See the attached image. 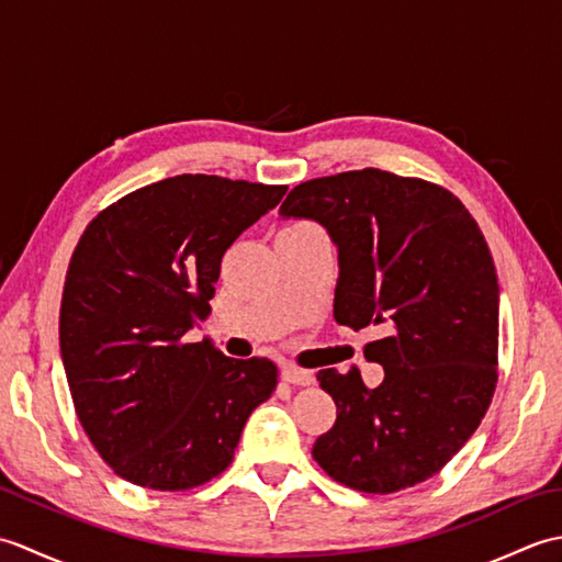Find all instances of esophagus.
I'll list each match as a JSON object with an SVG mask.
<instances>
[{"instance_id":"obj_1","label":"esophagus","mask_w":562,"mask_h":562,"mask_svg":"<svg viewBox=\"0 0 562 562\" xmlns=\"http://www.w3.org/2000/svg\"><path fill=\"white\" fill-rule=\"evenodd\" d=\"M282 379L288 381V384H294V386H312L316 376L314 372H308V369H300V367H282Z\"/></svg>"}]
</instances>
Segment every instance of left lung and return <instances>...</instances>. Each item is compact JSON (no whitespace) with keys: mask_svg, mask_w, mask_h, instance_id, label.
Instances as JSON below:
<instances>
[{"mask_svg":"<svg viewBox=\"0 0 562 562\" xmlns=\"http://www.w3.org/2000/svg\"><path fill=\"white\" fill-rule=\"evenodd\" d=\"M282 217L326 226L338 246L333 316L381 326L364 357L384 367L321 369L338 417L312 449L333 481L398 493L432 479L481 425L497 384L499 288L481 226L447 188L379 169L296 186Z\"/></svg>","mask_w":562,"mask_h":562,"instance_id":"1","label":"left lung"}]
</instances>
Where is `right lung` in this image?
I'll return each instance as SVG.
<instances>
[{
	"instance_id": "1",
	"label": "right lung",
	"mask_w": 562,
	"mask_h": 562,
	"mask_svg": "<svg viewBox=\"0 0 562 562\" xmlns=\"http://www.w3.org/2000/svg\"><path fill=\"white\" fill-rule=\"evenodd\" d=\"M288 186L183 173L99 212L71 254L59 350L101 459L151 491H190L234 459L278 386L266 357L232 360L186 333L210 316L222 258Z\"/></svg>"
}]
</instances>
